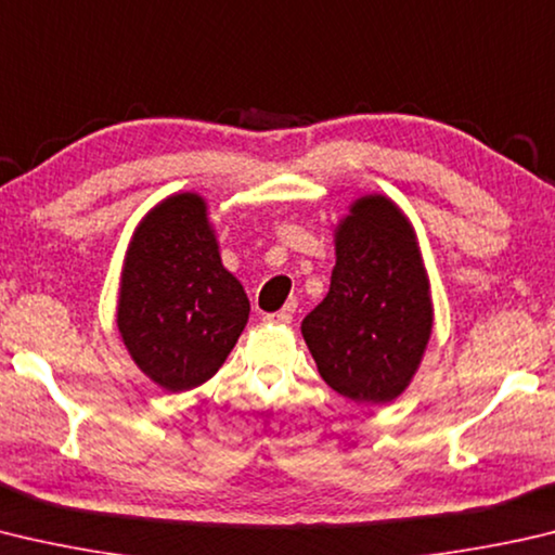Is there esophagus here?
<instances>
[{
	"label": "esophagus",
	"instance_id": "obj_1",
	"mask_svg": "<svg viewBox=\"0 0 555 555\" xmlns=\"http://www.w3.org/2000/svg\"><path fill=\"white\" fill-rule=\"evenodd\" d=\"M291 320H294V315H291L288 310L267 312V315H264V322H269V325H291Z\"/></svg>",
	"mask_w": 555,
	"mask_h": 555
}]
</instances>
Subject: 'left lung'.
Listing matches in <instances>:
<instances>
[{
	"label": "left lung",
	"mask_w": 555,
	"mask_h": 555,
	"mask_svg": "<svg viewBox=\"0 0 555 555\" xmlns=\"http://www.w3.org/2000/svg\"><path fill=\"white\" fill-rule=\"evenodd\" d=\"M300 332L339 396L380 405L405 390L425 354L431 304L415 233L386 196L351 206L337 230L327 296Z\"/></svg>",
	"instance_id": "obj_1"
}]
</instances>
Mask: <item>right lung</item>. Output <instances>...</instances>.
Segmentation results:
<instances>
[{
    "label": "right lung",
    "mask_w": 555,
    "mask_h": 555,
    "mask_svg": "<svg viewBox=\"0 0 555 555\" xmlns=\"http://www.w3.org/2000/svg\"><path fill=\"white\" fill-rule=\"evenodd\" d=\"M249 300L220 264L206 204L177 194L159 204L130 243L118 330L157 386L196 388L223 366L247 325Z\"/></svg>",
    "instance_id": "add662e5"
}]
</instances>
